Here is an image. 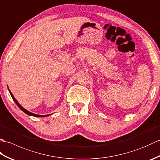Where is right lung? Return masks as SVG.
<instances>
[{
  "label": "right lung",
  "mask_w": 160,
  "mask_h": 160,
  "mask_svg": "<svg viewBox=\"0 0 160 160\" xmlns=\"http://www.w3.org/2000/svg\"><path fill=\"white\" fill-rule=\"evenodd\" d=\"M8 90H9V93H10V95H11V96H12V99L13 100V101L15 102V103L17 104V106H18L20 109H21L24 113H25L26 114H28V115H31V116H33V117H37V118H43V117H47V116H49V115H52V114H48V115H37V114H35V113H32V112H30V111H28L27 109H25V108H23L21 105H20V104H19V102L18 101L16 100V98H14V96H13V94L12 93V92L11 91H10V90H9V89L8 88Z\"/></svg>",
  "instance_id": "right-lung-1"
}]
</instances>
